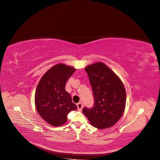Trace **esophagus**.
<instances>
[{"label":"esophagus","mask_w":160,"mask_h":160,"mask_svg":"<svg viewBox=\"0 0 160 160\" xmlns=\"http://www.w3.org/2000/svg\"><path fill=\"white\" fill-rule=\"evenodd\" d=\"M77 107H78V111H82V108H83V104L82 102H78L77 104Z\"/></svg>","instance_id":"1"}]
</instances>
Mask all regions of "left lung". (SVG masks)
Segmentation results:
<instances>
[{
	"label": "left lung",
	"instance_id": "obj_1",
	"mask_svg": "<svg viewBox=\"0 0 160 160\" xmlns=\"http://www.w3.org/2000/svg\"><path fill=\"white\" fill-rule=\"evenodd\" d=\"M94 98L93 107L83 108L93 127L110 128L122 117L126 105V91L120 78L105 64L96 63L86 67Z\"/></svg>",
	"mask_w": 160,
	"mask_h": 160
}]
</instances>
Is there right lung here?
Segmentation results:
<instances>
[{"label": "right lung", "mask_w": 160, "mask_h": 160, "mask_svg": "<svg viewBox=\"0 0 160 160\" xmlns=\"http://www.w3.org/2000/svg\"><path fill=\"white\" fill-rule=\"evenodd\" d=\"M74 71L72 67L58 64L50 69L38 83L35 94L36 110L50 125L59 127L65 124L68 113L77 110L65 89L67 80Z\"/></svg>", "instance_id": "obj_1"}]
</instances>
